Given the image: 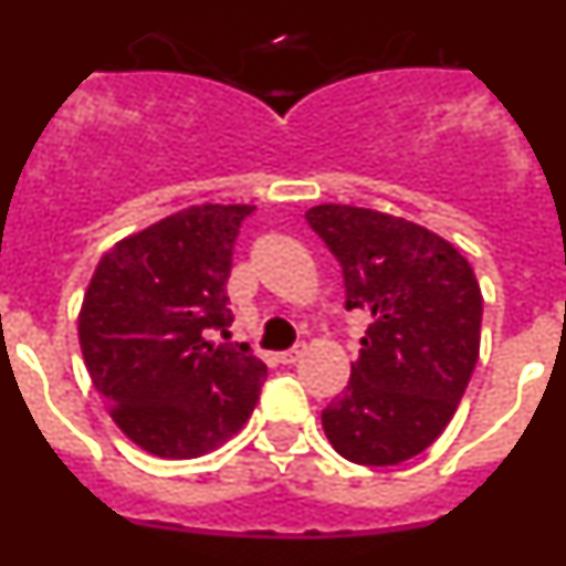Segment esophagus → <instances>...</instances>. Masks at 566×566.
<instances>
[{"label": "esophagus", "instance_id": "obj_1", "mask_svg": "<svg viewBox=\"0 0 566 566\" xmlns=\"http://www.w3.org/2000/svg\"><path fill=\"white\" fill-rule=\"evenodd\" d=\"M303 354H306V343H297L294 348H289V352H280L277 359L283 365H294V363H300V357H303Z\"/></svg>", "mask_w": 566, "mask_h": 566}]
</instances>
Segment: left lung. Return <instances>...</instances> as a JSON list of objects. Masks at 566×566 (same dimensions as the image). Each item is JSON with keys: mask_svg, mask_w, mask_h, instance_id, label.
<instances>
[{"mask_svg": "<svg viewBox=\"0 0 566 566\" xmlns=\"http://www.w3.org/2000/svg\"><path fill=\"white\" fill-rule=\"evenodd\" d=\"M306 221L345 277V308L371 314L323 431L348 462L388 468L422 453L457 413L482 339V289L453 243L377 209L319 203Z\"/></svg>", "mask_w": 566, "mask_h": 566, "instance_id": "1", "label": "left lung"}]
</instances>
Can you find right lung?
<instances>
[{"label":"right lung","instance_id":"1","mask_svg":"<svg viewBox=\"0 0 566 566\" xmlns=\"http://www.w3.org/2000/svg\"><path fill=\"white\" fill-rule=\"evenodd\" d=\"M249 203H201L118 240L78 312L84 365L124 437L161 459H195L247 424L266 379L227 332V280Z\"/></svg>","mask_w":566,"mask_h":566}]
</instances>
